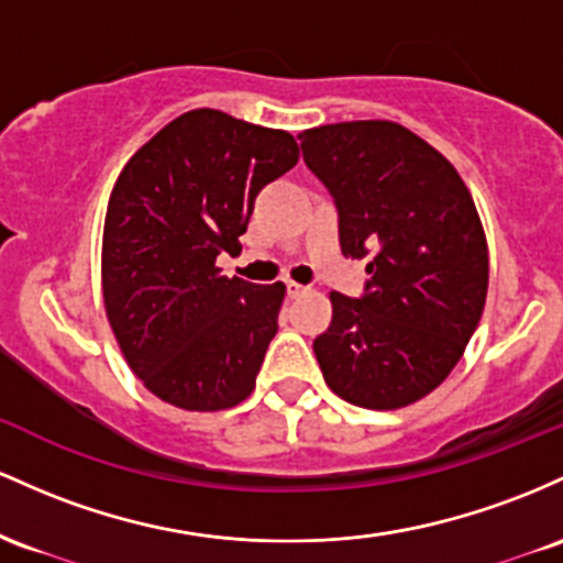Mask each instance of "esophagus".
<instances>
[{
	"mask_svg": "<svg viewBox=\"0 0 563 563\" xmlns=\"http://www.w3.org/2000/svg\"><path fill=\"white\" fill-rule=\"evenodd\" d=\"M287 292H289V298H300V295L308 292V287H306V284H298V282L289 279L287 282Z\"/></svg>",
	"mask_w": 563,
	"mask_h": 563,
	"instance_id": "obj_1",
	"label": "esophagus"
}]
</instances>
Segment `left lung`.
I'll return each instance as SVG.
<instances>
[{
    "label": "left lung",
    "instance_id": "left-lung-1",
    "mask_svg": "<svg viewBox=\"0 0 563 563\" xmlns=\"http://www.w3.org/2000/svg\"><path fill=\"white\" fill-rule=\"evenodd\" d=\"M302 159L330 188L345 257H366L362 298L330 292L332 324L313 340L340 399L401 409L446 380L476 332L489 252L457 169L396 122L300 132Z\"/></svg>",
    "mask_w": 563,
    "mask_h": 563
}]
</instances>
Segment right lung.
Segmentation results:
<instances>
[{"label":"right lung","mask_w":563,"mask_h":563,"mask_svg":"<svg viewBox=\"0 0 563 563\" xmlns=\"http://www.w3.org/2000/svg\"><path fill=\"white\" fill-rule=\"evenodd\" d=\"M284 130L214 109L173 119L124 164L103 225V302L130 369L188 412L236 407L279 330L284 284L223 276L255 197L295 167Z\"/></svg>","instance_id":"right-lung-1"}]
</instances>
